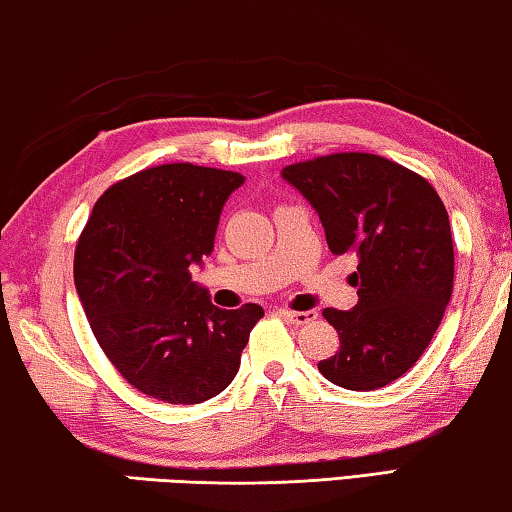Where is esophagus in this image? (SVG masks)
<instances>
[{"label":"esophagus","mask_w":512,"mask_h":512,"mask_svg":"<svg viewBox=\"0 0 512 512\" xmlns=\"http://www.w3.org/2000/svg\"><path fill=\"white\" fill-rule=\"evenodd\" d=\"M282 316H285V319H289L291 323H296V326H305V323H310V321H314L316 316V310H305V312H291V310H278Z\"/></svg>","instance_id":"34e87169"}]
</instances>
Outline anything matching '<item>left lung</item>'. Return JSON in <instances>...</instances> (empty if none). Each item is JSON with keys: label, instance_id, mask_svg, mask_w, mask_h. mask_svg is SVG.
<instances>
[{"label": "left lung", "instance_id": "1", "mask_svg": "<svg viewBox=\"0 0 512 512\" xmlns=\"http://www.w3.org/2000/svg\"><path fill=\"white\" fill-rule=\"evenodd\" d=\"M310 202L335 255L353 253L358 305L326 307L339 351L319 362L330 383L371 392L401 378L431 344L453 289V241L440 196L412 170L364 152L282 170Z\"/></svg>", "mask_w": 512, "mask_h": 512}]
</instances>
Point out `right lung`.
I'll list each match as a JSON object with an SVG mask.
<instances>
[{
    "mask_svg": "<svg viewBox=\"0 0 512 512\" xmlns=\"http://www.w3.org/2000/svg\"><path fill=\"white\" fill-rule=\"evenodd\" d=\"M246 177L166 164L113 184L95 202L75 253V287L91 330L129 385L157 401L202 403L239 371L264 310H221L191 280L227 198Z\"/></svg>",
    "mask_w": 512,
    "mask_h": 512,
    "instance_id": "right-lung-1",
    "label": "right lung"
}]
</instances>
